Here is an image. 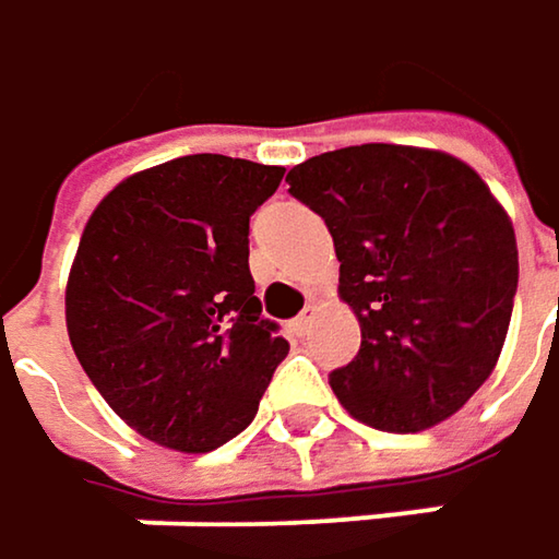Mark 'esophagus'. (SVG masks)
Listing matches in <instances>:
<instances>
[{"label": "esophagus", "mask_w": 559, "mask_h": 559, "mask_svg": "<svg viewBox=\"0 0 559 559\" xmlns=\"http://www.w3.org/2000/svg\"><path fill=\"white\" fill-rule=\"evenodd\" d=\"M317 313H320V307H317V304L310 300V304L304 307V313H300V317H297V320L290 323V330L297 332V335H307V330H310V326H313V320H317Z\"/></svg>", "instance_id": "esophagus-1"}]
</instances>
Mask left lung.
<instances>
[{
  "label": "left lung",
  "instance_id": "8db88e82",
  "mask_svg": "<svg viewBox=\"0 0 559 559\" xmlns=\"http://www.w3.org/2000/svg\"><path fill=\"white\" fill-rule=\"evenodd\" d=\"M287 185L326 221L338 297L361 326L355 361L330 374L338 403L400 435L451 419L492 374L512 320L506 207L464 159L400 143L313 156Z\"/></svg>",
  "mask_w": 559,
  "mask_h": 559
}]
</instances>
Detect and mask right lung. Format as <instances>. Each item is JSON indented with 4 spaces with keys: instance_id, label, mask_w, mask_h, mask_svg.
<instances>
[{
    "instance_id": "1",
    "label": "right lung",
    "mask_w": 559,
    "mask_h": 559,
    "mask_svg": "<svg viewBox=\"0 0 559 559\" xmlns=\"http://www.w3.org/2000/svg\"><path fill=\"white\" fill-rule=\"evenodd\" d=\"M281 166L194 153L118 181L82 229L67 332L130 429L204 454L246 429L287 355L249 275V217Z\"/></svg>"
}]
</instances>
